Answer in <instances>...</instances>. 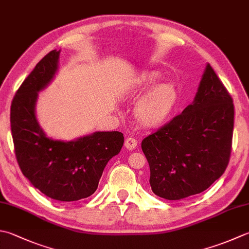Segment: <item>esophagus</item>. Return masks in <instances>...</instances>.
<instances>
[{
  "instance_id": "obj_1",
  "label": "esophagus",
  "mask_w": 249,
  "mask_h": 249,
  "mask_svg": "<svg viewBox=\"0 0 249 249\" xmlns=\"http://www.w3.org/2000/svg\"><path fill=\"white\" fill-rule=\"evenodd\" d=\"M137 144H138V141L136 140L135 138H133V137L126 138L125 143H124L125 148H127L128 150H134V149H136V148H137Z\"/></svg>"
}]
</instances>
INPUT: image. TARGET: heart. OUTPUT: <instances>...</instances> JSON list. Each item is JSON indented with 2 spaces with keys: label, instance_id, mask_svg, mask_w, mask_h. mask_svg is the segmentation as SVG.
Instances as JSON below:
<instances>
[{
  "label": "heart",
  "instance_id": "1",
  "mask_svg": "<svg viewBox=\"0 0 249 249\" xmlns=\"http://www.w3.org/2000/svg\"><path fill=\"white\" fill-rule=\"evenodd\" d=\"M160 80L159 72H144L137 79L139 89H145ZM177 102V90L173 84L163 83L155 86L141 98L134 110L136 121L145 127H154L168 118Z\"/></svg>",
  "mask_w": 249,
  "mask_h": 249
}]
</instances>
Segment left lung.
I'll return each mask as SVG.
<instances>
[{
	"instance_id": "obj_1",
	"label": "left lung",
	"mask_w": 249,
	"mask_h": 249,
	"mask_svg": "<svg viewBox=\"0 0 249 249\" xmlns=\"http://www.w3.org/2000/svg\"><path fill=\"white\" fill-rule=\"evenodd\" d=\"M233 126L232 97L207 65L193 104L141 142L152 191L170 201L205 191L228 166Z\"/></svg>"
}]
</instances>
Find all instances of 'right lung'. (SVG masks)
<instances>
[{"label": "right lung", "mask_w": 249, "mask_h": 249, "mask_svg": "<svg viewBox=\"0 0 249 249\" xmlns=\"http://www.w3.org/2000/svg\"><path fill=\"white\" fill-rule=\"evenodd\" d=\"M59 52L52 51L36 63L14 96L11 128L15 155L24 177L56 201L72 202L90 196L102 172L124 143L120 131H97L76 141L47 138L34 113L37 91L57 71Z\"/></svg>", "instance_id": "add662e5"}]
</instances>
